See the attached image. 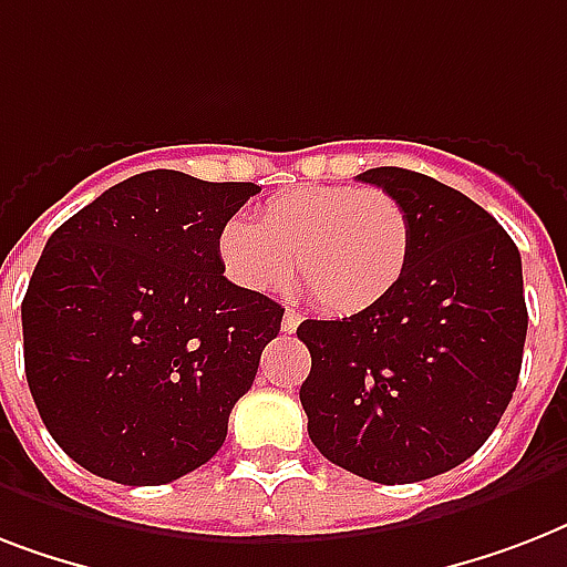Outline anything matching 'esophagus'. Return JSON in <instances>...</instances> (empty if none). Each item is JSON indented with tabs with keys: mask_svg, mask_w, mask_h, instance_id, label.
<instances>
[{
	"mask_svg": "<svg viewBox=\"0 0 567 567\" xmlns=\"http://www.w3.org/2000/svg\"><path fill=\"white\" fill-rule=\"evenodd\" d=\"M300 311L293 309H285V318H282V332H297V327H300Z\"/></svg>",
	"mask_w": 567,
	"mask_h": 567,
	"instance_id": "1",
	"label": "esophagus"
}]
</instances>
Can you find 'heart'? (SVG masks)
Listing matches in <instances>:
<instances>
[{
  "label": "heart",
  "mask_w": 567,
  "mask_h": 567,
  "mask_svg": "<svg viewBox=\"0 0 567 567\" xmlns=\"http://www.w3.org/2000/svg\"><path fill=\"white\" fill-rule=\"evenodd\" d=\"M231 282L270 291L297 274L323 311L347 318L382 302L403 279L412 217L382 188L297 185L270 196L256 223L231 217L217 238Z\"/></svg>",
  "instance_id": "heart-1"
}]
</instances>
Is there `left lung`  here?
I'll use <instances>...</instances> for the list:
<instances>
[{"instance_id":"8db88e82","label":"left lung","mask_w":567,"mask_h":567,"mask_svg":"<svg viewBox=\"0 0 567 567\" xmlns=\"http://www.w3.org/2000/svg\"><path fill=\"white\" fill-rule=\"evenodd\" d=\"M412 217L403 279L371 309L302 320L300 388L315 447L382 485L421 483L483 447L518 385L527 302L520 252L492 214L432 176H359Z\"/></svg>"}]
</instances>
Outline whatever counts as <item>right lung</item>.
<instances>
[{
	"label": "right lung",
	"mask_w": 567,
	"mask_h": 567,
	"mask_svg": "<svg viewBox=\"0 0 567 567\" xmlns=\"http://www.w3.org/2000/svg\"><path fill=\"white\" fill-rule=\"evenodd\" d=\"M252 182L137 173L52 231L22 300L25 379L84 471L164 485L223 447L285 309L223 276Z\"/></svg>",
	"instance_id": "1"
}]
</instances>
